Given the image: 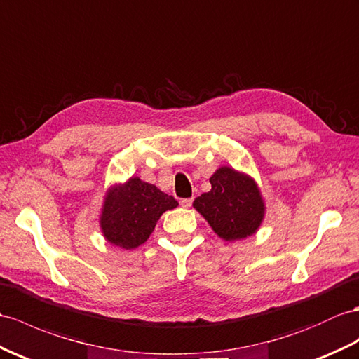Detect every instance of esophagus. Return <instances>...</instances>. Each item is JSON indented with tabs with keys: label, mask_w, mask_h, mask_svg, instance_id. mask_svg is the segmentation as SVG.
I'll use <instances>...</instances> for the list:
<instances>
[{
	"label": "esophagus",
	"mask_w": 359,
	"mask_h": 359,
	"mask_svg": "<svg viewBox=\"0 0 359 359\" xmlns=\"http://www.w3.org/2000/svg\"><path fill=\"white\" fill-rule=\"evenodd\" d=\"M191 203H194V198H184V199L180 201V204L184 208H189L191 205Z\"/></svg>",
	"instance_id": "obj_1"
}]
</instances>
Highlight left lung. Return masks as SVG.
Wrapping results in <instances>:
<instances>
[{
  "label": "left lung",
  "instance_id": "1",
  "mask_svg": "<svg viewBox=\"0 0 359 359\" xmlns=\"http://www.w3.org/2000/svg\"><path fill=\"white\" fill-rule=\"evenodd\" d=\"M212 190L194 201L196 212L224 241L252 236L264 222L265 201L250 175L222 165L210 177Z\"/></svg>",
  "mask_w": 359,
  "mask_h": 359
}]
</instances>
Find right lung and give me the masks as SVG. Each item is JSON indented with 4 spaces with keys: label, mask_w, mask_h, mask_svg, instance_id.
I'll return each instance as SVG.
<instances>
[{
    "label": "right lung",
    "mask_w": 359,
    "mask_h": 359,
    "mask_svg": "<svg viewBox=\"0 0 359 359\" xmlns=\"http://www.w3.org/2000/svg\"><path fill=\"white\" fill-rule=\"evenodd\" d=\"M177 205V199L156 186L130 177L104 194L99 219L103 238L114 247L137 248L149 239L160 216Z\"/></svg>",
    "instance_id": "add662e5"
}]
</instances>
